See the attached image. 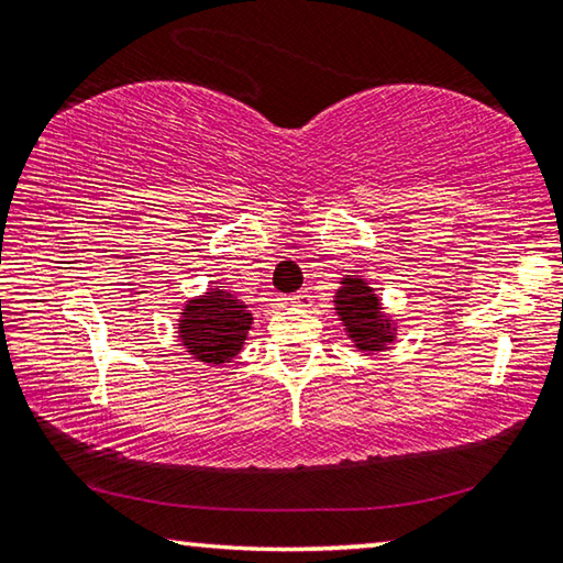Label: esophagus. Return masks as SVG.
<instances>
[{"label":"esophagus","mask_w":563,"mask_h":563,"mask_svg":"<svg viewBox=\"0 0 563 563\" xmlns=\"http://www.w3.org/2000/svg\"><path fill=\"white\" fill-rule=\"evenodd\" d=\"M288 302L292 305V308H308L310 305V295L305 292V290H300V292H295V295H290L288 298Z\"/></svg>","instance_id":"34e87169"}]
</instances>
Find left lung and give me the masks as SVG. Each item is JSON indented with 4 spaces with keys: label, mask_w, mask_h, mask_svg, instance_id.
<instances>
[{
    "label": "left lung",
    "mask_w": 563,
    "mask_h": 563,
    "mask_svg": "<svg viewBox=\"0 0 563 563\" xmlns=\"http://www.w3.org/2000/svg\"><path fill=\"white\" fill-rule=\"evenodd\" d=\"M338 283L340 288L332 295V305H335L332 310L338 312L352 347L365 357L383 355L397 342L399 325L395 316L385 310L373 283L362 275H342Z\"/></svg>",
    "instance_id": "8db88e82"
}]
</instances>
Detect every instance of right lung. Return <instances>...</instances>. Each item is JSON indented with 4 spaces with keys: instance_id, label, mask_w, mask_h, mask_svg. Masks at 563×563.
<instances>
[{
    "instance_id": "obj_1",
    "label": "right lung",
    "mask_w": 563,
    "mask_h": 563,
    "mask_svg": "<svg viewBox=\"0 0 563 563\" xmlns=\"http://www.w3.org/2000/svg\"><path fill=\"white\" fill-rule=\"evenodd\" d=\"M251 305L225 288H206L188 298L176 320V338L196 362L221 367L241 355L251 332Z\"/></svg>"
}]
</instances>
